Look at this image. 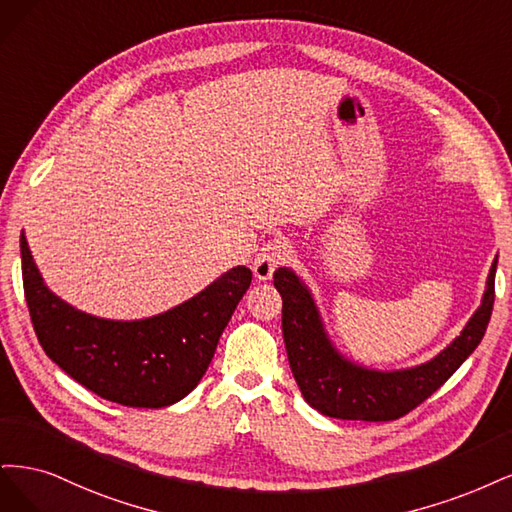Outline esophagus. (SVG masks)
<instances>
[{
	"mask_svg": "<svg viewBox=\"0 0 512 512\" xmlns=\"http://www.w3.org/2000/svg\"><path fill=\"white\" fill-rule=\"evenodd\" d=\"M289 257V246L280 238L268 240L253 259V274L259 280H270L274 270Z\"/></svg>",
	"mask_w": 512,
	"mask_h": 512,
	"instance_id": "obj_1",
	"label": "esophagus"
}]
</instances>
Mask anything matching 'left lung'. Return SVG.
I'll return each instance as SVG.
<instances>
[{
    "label": "left lung",
    "instance_id": "obj_1",
    "mask_svg": "<svg viewBox=\"0 0 512 512\" xmlns=\"http://www.w3.org/2000/svg\"><path fill=\"white\" fill-rule=\"evenodd\" d=\"M498 257L491 263L483 302L468 325L427 364L378 372L351 364L329 342L310 291L289 268L274 272L283 298V338L304 400L321 415L349 421H393L417 408L449 381L483 340L496 300Z\"/></svg>",
    "mask_w": 512,
    "mask_h": 512
}]
</instances>
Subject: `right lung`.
<instances>
[{
  "label": "right lung",
  "instance_id": "obj_1",
  "mask_svg": "<svg viewBox=\"0 0 512 512\" xmlns=\"http://www.w3.org/2000/svg\"><path fill=\"white\" fill-rule=\"evenodd\" d=\"M21 259L29 317L44 353L95 395L134 408L170 406L197 387L253 278L238 266L163 315L110 321L76 310L44 285L23 234Z\"/></svg>",
  "mask_w": 512,
  "mask_h": 512
}]
</instances>
